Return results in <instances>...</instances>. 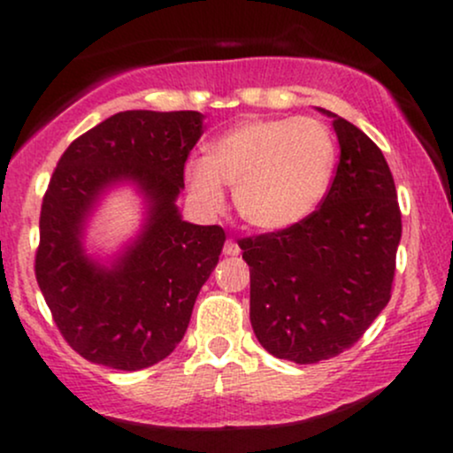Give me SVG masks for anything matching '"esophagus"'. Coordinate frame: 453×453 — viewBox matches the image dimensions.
<instances>
[{"mask_svg": "<svg viewBox=\"0 0 453 453\" xmlns=\"http://www.w3.org/2000/svg\"><path fill=\"white\" fill-rule=\"evenodd\" d=\"M223 253L234 257V256H238V253H241V247H238V244L230 238V241H226V244H223Z\"/></svg>", "mask_w": 453, "mask_h": 453, "instance_id": "1", "label": "esophagus"}]
</instances>
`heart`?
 Here are the masks:
<instances>
[{"instance_id": "b5f03b06", "label": "heart", "mask_w": 453, "mask_h": 453, "mask_svg": "<svg viewBox=\"0 0 453 453\" xmlns=\"http://www.w3.org/2000/svg\"><path fill=\"white\" fill-rule=\"evenodd\" d=\"M336 142L326 123L311 117L249 119L212 142L209 157L187 168L202 204L217 209L223 183L234 187L241 217L259 230L298 226L330 189Z\"/></svg>"}]
</instances>
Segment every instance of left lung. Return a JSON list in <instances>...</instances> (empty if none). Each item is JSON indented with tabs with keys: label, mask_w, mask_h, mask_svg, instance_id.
Masks as SVG:
<instances>
[{
	"label": "left lung",
	"mask_w": 453,
	"mask_h": 453,
	"mask_svg": "<svg viewBox=\"0 0 453 453\" xmlns=\"http://www.w3.org/2000/svg\"><path fill=\"white\" fill-rule=\"evenodd\" d=\"M341 157L319 209L288 230L238 241L251 273V317L274 357L317 364L349 349L392 296L403 234L381 149L339 114Z\"/></svg>",
	"instance_id": "8db88e82"
}]
</instances>
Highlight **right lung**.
I'll use <instances>...</instances> for the list:
<instances>
[{"label":"right lung","mask_w":453,"mask_h":453,"mask_svg":"<svg viewBox=\"0 0 453 453\" xmlns=\"http://www.w3.org/2000/svg\"><path fill=\"white\" fill-rule=\"evenodd\" d=\"M196 111H126L78 136L61 155L40 212L35 279L61 336L85 360L140 371L185 336L226 232L187 223L176 209L185 161L202 136ZM139 187L148 219L111 267L91 260L81 232L99 197Z\"/></svg>","instance_id":"right-lung-1"}]
</instances>
